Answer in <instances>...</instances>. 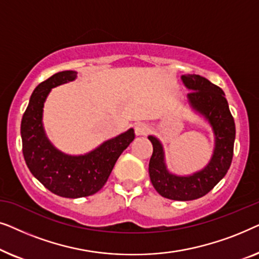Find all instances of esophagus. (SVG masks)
<instances>
[{
	"mask_svg": "<svg viewBox=\"0 0 259 259\" xmlns=\"http://www.w3.org/2000/svg\"><path fill=\"white\" fill-rule=\"evenodd\" d=\"M134 132H136L137 136H146V134L150 132V127L146 123L139 122L134 126Z\"/></svg>",
	"mask_w": 259,
	"mask_h": 259,
	"instance_id": "34e87169",
	"label": "esophagus"
}]
</instances>
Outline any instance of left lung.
Segmentation results:
<instances>
[{
    "instance_id": "1",
    "label": "left lung",
    "mask_w": 259,
    "mask_h": 259,
    "mask_svg": "<svg viewBox=\"0 0 259 259\" xmlns=\"http://www.w3.org/2000/svg\"><path fill=\"white\" fill-rule=\"evenodd\" d=\"M192 108L203 114L211 123L215 136V147L210 164L190 177H178L168 173L164 162V151L157 138L150 136L153 153L148 172L152 185L160 196L172 200H193L210 192L230 168L233 157L236 137L235 120L230 112L228 100L221 87L196 74L183 75Z\"/></svg>"
}]
</instances>
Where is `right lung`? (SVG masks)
I'll list each match as a JSON object with an SVG mask.
<instances>
[{"label": "right lung", "instance_id": "1", "mask_svg": "<svg viewBox=\"0 0 259 259\" xmlns=\"http://www.w3.org/2000/svg\"><path fill=\"white\" fill-rule=\"evenodd\" d=\"M75 77L76 73L73 70H63L38 84L21 121L22 152L28 168L46 189L65 198L87 197L101 190L120 154L136 137L131 128L80 157L56 150L46 138L42 127L44 102L53 87Z\"/></svg>", "mask_w": 259, "mask_h": 259}]
</instances>
